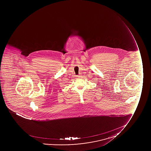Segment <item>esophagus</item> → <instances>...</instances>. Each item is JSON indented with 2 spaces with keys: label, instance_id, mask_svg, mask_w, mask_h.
<instances>
[{
  "label": "esophagus",
  "instance_id": "1",
  "mask_svg": "<svg viewBox=\"0 0 151 151\" xmlns=\"http://www.w3.org/2000/svg\"><path fill=\"white\" fill-rule=\"evenodd\" d=\"M78 77H80V75H79V76H78Z\"/></svg>",
  "mask_w": 151,
  "mask_h": 151
}]
</instances>
